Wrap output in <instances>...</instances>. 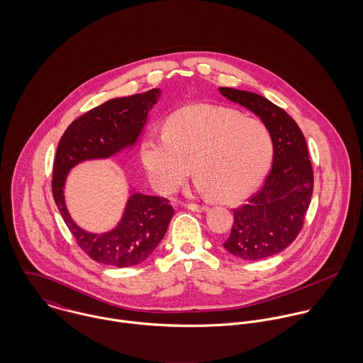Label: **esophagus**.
Returning a JSON list of instances; mask_svg holds the SVG:
<instances>
[{"label": "esophagus", "mask_w": 363, "mask_h": 363, "mask_svg": "<svg viewBox=\"0 0 363 363\" xmlns=\"http://www.w3.org/2000/svg\"><path fill=\"white\" fill-rule=\"evenodd\" d=\"M184 207L190 209V211H193V212H204V211L208 209V207H206V206H199V204H186Z\"/></svg>", "instance_id": "1"}]
</instances>
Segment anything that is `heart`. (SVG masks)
<instances>
[{"mask_svg": "<svg viewBox=\"0 0 363 363\" xmlns=\"http://www.w3.org/2000/svg\"><path fill=\"white\" fill-rule=\"evenodd\" d=\"M271 156V134L259 120L207 104L173 113L166 133L145 138L140 150L157 193H172L194 166L197 189L228 203L247 197L259 186Z\"/></svg>", "mask_w": 363, "mask_h": 363, "instance_id": "b5f03b06", "label": "heart"}]
</instances>
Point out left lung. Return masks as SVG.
Wrapping results in <instances>:
<instances>
[{
	"instance_id": "left-lung-1",
	"label": "left lung",
	"mask_w": 363,
	"mask_h": 363,
	"mask_svg": "<svg viewBox=\"0 0 363 363\" xmlns=\"http://www.w3.org/2000/svg\"><path fill=\"white\" fill-rule=\"evenodd\" d=\"M222 96L253 111L272 140V167L261 190L233 209L230 236L223 247L247 261L272 257L298 236L313 194V170L306 140L295 120L257 94L219 88Z\"/></svg>"
}]
</instances>
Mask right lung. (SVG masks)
I'll list each match as a JSON object with an SVG mask.
<instances>
[{"label":"right lung","instance_id":"1","mask_svg":"<svg viewBox=\"0 0 363 363\" xmlns=\"http://www.w3.org/2000/svg\"><path fill=\"white\" fill-rule=\"evenodd\" d=\"M160 95L162 91L155 88L110 99L72 121L57 147L52 183L55 206L79 247L106 265L131 267L148 259L167 230L173 208L166 199L147 196L130 186L120 220L102 233L89 232L72 219L67 208L65 183L79 163L110 159L134 148Z\"/></svg>","mask_w":363,"mask_h":363}]
</instances>
